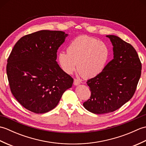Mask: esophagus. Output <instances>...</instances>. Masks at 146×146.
Masks as SVG:
<instances>
[{"mask_svg": "<svg viewBox=\"0 0 146 146\" xmlns=\"http://www.w3.org/2000/svg\"><path fill=\"white\" fill-rule=\"evenodd\" d=\"M73 83H74V85H78L80 83V82L79 81L78 79H74Z\"/></svg>", "mask_w": 146, "mask_h": 146, "instance_id": "1", "label": "esophagus"}]
</instances>
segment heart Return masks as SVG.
<instances>
[{
	"instance_id": "obj_1",
	"label": "heart",
	"mask_w": 146,
	"mask_h": 146,
	"mask_svg": "<svg viewBox=\"0 0 146 146\" xmlns=\"http://www.w3.org/2000/svg\"><path fill=\"white\" fill-rule=\"evenodd\" d=\"M67 51H61L58 54L62 70L67 74H71L77 64V70L85 79L94 78L102 73L110 54L106 44L88 36H80L73 39Z\"/></svg>"
}]
</instances>
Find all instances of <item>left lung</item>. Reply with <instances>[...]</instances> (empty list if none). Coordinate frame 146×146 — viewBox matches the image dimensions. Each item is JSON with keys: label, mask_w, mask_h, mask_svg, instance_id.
Returning <instances> with one entry per match:
<instances>
[{"label": "left lung", "mask_w": 146, "mask_h": 146, "mask_svg": "<svg viewBox=\"0 0 146 146\" xmlns=\"http://www.w3.org/2000/svg\"><path fill=\"white\" fill-rule=\"evenodd\" d=\"M106 36L113 46V59L86 82L91 95L83 104L96 114L112 112L131 100L141 75L142 64L134 48L118 36Z\"/></svg>", "instance_id": "1"}]
</instances>
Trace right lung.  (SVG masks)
Returning a JSON list of instances; mask_svg holds the SVG:
<instances>
[{"mask_svg":"<svg viewBox=\"0 0 146 146\" xmlns=\"http://www.w3.org/2000/svg\"><path fill=\"white\" fill-rule=\"evenodd\" d=\"M68 34L42 30L24 36L8 58L7 78L12 95L21 105L36 113L57 106L73 78L56 62L57 51Z\"/></svg>","mask_w":146,"mask_h":146,"instance_id":"obj_1","label":"right lung"}]
</instances>
